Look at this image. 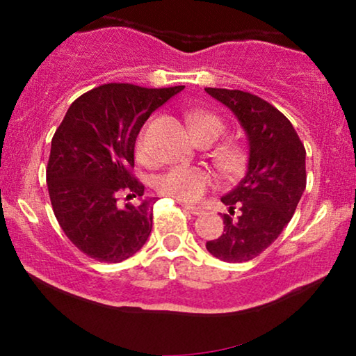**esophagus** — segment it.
<instances>
[{"mask_svg": "<svg viewBox=\"0 0 356 356\" xmlns=\"http://www.w3.org/2000/svg\"><path fill=\"white\" fill-rule=\"evenodd\" d=\"M181 207L184 209V211H188L189 213H193V216H201V213H204L201 207L193 206V204H188V202H181Z\"/></svg>", "mask_w": 356, "mask_h": 356, "instance_id": "1", "label": "esophagus"}]
</instances>
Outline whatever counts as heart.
I'll use <instances>...</instances> for the list:
<instances>
[{"label":"heart","instance_id":"obj_1","mask_svg":"<svg viewBox=\"0 0 356 356\" xmlns=\"http://www.w3.org/2000/svg\"><path fill=\"white\" fill-rule=\"evenodd\" d=\"M191 120L194 136H207L212 140H217L225 133V123L220 116L209 113V111H194L189 116ZM136 155L144 165L154 163V155L149 145L147 131H140L136 140ZM248 155L241 145L230 144L222 147L216 154V165L222 173L228 177L241 175L246 167ZM213 186V178L207 170L199 167H173L168 172L160 175L155 181V189L162 196L173 197L183 202H197L209 189Z\"/></svg>","mask_w":356,"mask_h":356}]
</instances>
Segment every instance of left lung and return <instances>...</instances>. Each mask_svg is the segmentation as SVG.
I'll use <instances>...</instances> for the list:
<instances>
[{
	"mask_svg": "<svg viewBox=\"0 0 356 356\" xmlns=\"http://www.w3.org/2000/svg\"><path fill=\"white\" fill-rule=\"evenodd\" d=\"M228 106L250 140L246 177L222 197L223 233L206 243L207 251L225 262L254 259L289 225L306 188V150L289 118L243 90L206 87Z\"/></svg>",
	"mask_w": 356,
	"mask_h": 356,
	"instance_id": "left-lung-1",
	"label": "left lung"
}]
</instances>
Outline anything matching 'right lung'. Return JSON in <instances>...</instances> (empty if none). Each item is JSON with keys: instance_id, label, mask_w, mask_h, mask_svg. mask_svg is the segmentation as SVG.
<instances>
[{"instance_id": "obj_1", "label": "right lung", "mask_w": 356, "mask_h": 356, "mask_svg": "<svg viewBox=\"0 0 356 356\" xmlns=\"http://www.w3.org/2000/svg\"><path fill=\"white\" fill-rule=\"evenodd\" d=\"M183 89L99 86L72 102L55 131L47 167L53 212L92 259L121 262L147 241L155 199H143L144 184L133 175L136 138L150 113ZM134 197L138 204L129 202Z\"/></svg>"}]
</instances>
